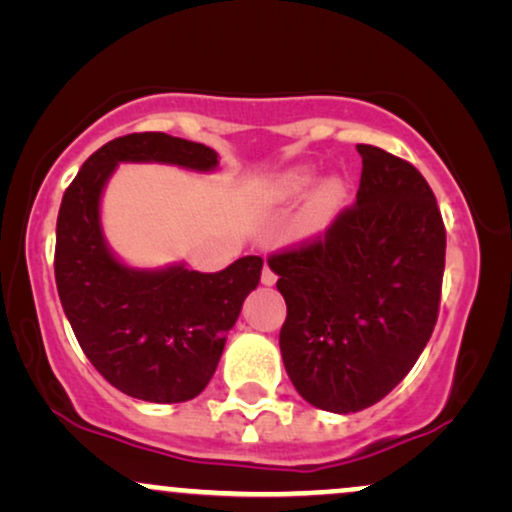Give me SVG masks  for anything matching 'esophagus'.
Returning a JSON list of instances; mask_svg holds the SVG:
<instances>
[{
	"mask_svg": "<svg viewBox=\"0 0 512 512\" xmlns=\"http://www.w3.org/2000/svg\"><path fill=\"white\" fill-rule=\"evenodd\" d=\"M262 284L264 286L276 284V274H274V269L269 267V264H264V269H262Z\"/></svg>",
	"mask_w": 512,
	"mask_h": 512,
	"instance_id": "1",
	"label": "esophagus"
}]
</instances>
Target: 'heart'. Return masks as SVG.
Here are the masks:
<instances>
[{
	"label": "heart",
	"mask_w": 512,
	"mask_h": 512,
	"mask_svg": "<svg viewBox=\"0 0 512 512\" xmlns=\"http://www.w3.org/2000/svg\"><path fill=\"white\" fill-rule=\"evenodd\" d=\"M310 180H313V173H310V170H305V168L291 170V173H286L284 178L279 180L281 195H286V197L303 195V192L308 190ZM344 197H346V187L342 180L332 178V180L322 182V185L317 187L313 202H310V219H313V223L330 221L332 216L339 211V207L344 204Z\"/></svg>",
	"instance_id": "heart-1"
}]
</instances>
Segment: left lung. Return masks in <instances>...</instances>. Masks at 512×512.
I'll list each match as a JSON object with an SVG mask.
<instances>
[{
  "instance_id": "left-lung-1",
  "label": "left lung",
  "mask_w": 512,
  "mask_h": 512,
  "mask_svg": "<svg viewBox=\"0 0 512 512\" xmlns=\"http://www.w3.org/2000/svg\"><path fill=\"white\" fill-rule=\"evenodd\" d=\"M354 207L322 236L269 255L286 301L281 358L305 402L351 414L402 383L431 339L445 269L443 216L404 158L358 144Z\"/></svg>"
}]
</instances>
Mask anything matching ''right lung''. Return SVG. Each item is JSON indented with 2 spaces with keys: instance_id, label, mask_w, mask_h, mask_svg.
Returning a JSON list of instances; mask_svg holds the SVG:
<instances>
[{
  "instance_id": "right-lung-1",
  "label": "right lung",
  "mask_w": 512,
  "mask_h": 512,
  "mask_svg": "<svg viewBox=\"0 0 512 512\" xmlns=\"http://www.w3.org/2000/svg\"><path fill=\"white\" fill-rule=\"evenodd\" d=\"M125 161L202 173L219 166L214 149L163 132L127 134L88 156L57 216V293L79 346L110 385L144 402H187L219 366L226 334L260 284L262 257H240L214 274L122 264L105 245L101 195Z\"/></svg>"
}]
</instances>
